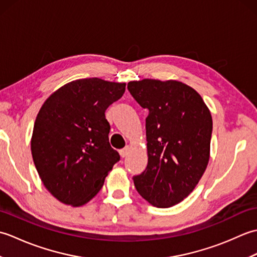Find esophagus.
<instances>
[{
  "label": "esophagus",
  "instance_id": "34e87169",
  "mask_svg": "<svg viewBox=\"0 0 257 257\" xmlns=\"http://www.w3.org/2000/svg\"><path fill=\"white\" fill-rule=\"evenodd\" d=\"M129 151H130V148H129L128 146H127V147H124L123 149L120 150V151H119V154H120V156H121L122 158H124V157H127V156H128Z\"/></svg>",
  "mask_w": 257,
  "mask_h": 257
}]
</instances>
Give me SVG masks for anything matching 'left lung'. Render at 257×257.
Wrapping results in <instances>:
<instances>
[{"instance_id":"obj_1","label":"left lung","mask_w":257,"mask_h":257,"mask_svg":"<svg viewBox=\"0 0 257 257\" xmlns=\"http://www.w3.org/2000/svg\"><path fill=\"white\" fill-rule=\"evenodd\" d=\"M146 118L148 165L134 183L157 207L184 200L199 183L210 159L212 117L202 97L181 81L143 79L128 83Z\"/></svg>"}]
</instances>
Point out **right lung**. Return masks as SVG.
Returning a JSON list of instances; mask_svg holds the SVG:
<instances>
[{"mask_svg": "<svg viewBox=\"0 0 257 257\" xmlns=\"http://www.w3.org/2000/svg\"><path fill=\"white\" fill-rule=\"evenodd\" d=\"M124 83L85 78L64 85L43 103L31 150L42 182L65 204L80 206L99 192L120 160L109 144L105 111L122 97Z\"/></svg>", "mask_w": 257, "mask_h": 257, "instance_id": "right-lung-1", "label": "right lung"}]
</instances>
